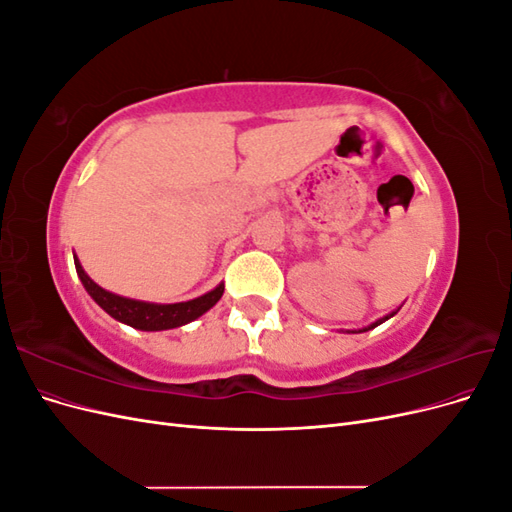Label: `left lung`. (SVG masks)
<instances>
[{"instance_id":"obj_1","label":"left lung","mask_w":512,"mask_h":512,"mask_svg":"<svg viewBox=\"0 0 512 512\" xmlns=\"http://www.w3.org/2000/svg\"><path fill=\"white\" fill-rule=\"evenodd\" d=\"M395 314H397V312H393V314H389V316H384V318H380L378 322H374V324H371V327H367V329H363V331H369V329H374V327H378V324H382L384 320H389V318H391V316H395Z\"/></svg>"}]
</instances>
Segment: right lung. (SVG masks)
Wrapping results in <instances>:
<instances>
[{"instance_id":"add662e5","label":"right lung","mask_w":512,"mask_h":512,"mask_svg":"<svg viewBox=\"0 0 512 512\" xmlns=\"http://www.w3.org/2000/svg\"><path fill=\"white\" fill-rule=\"evenodd\" d=\"M74 265L85 290L91 294V299H94L106 314H111L115 320L126 322L130 327L141 329V331H162V329H175V327H181V324H188L198 316H203L207 309H211L222 299L224 294V284H220L215 290L203 294V297H198L194 301L173 303V305L143 303V301L117 297L113 292H106L96 282L89 280V275L83 271L79 260H74Z\"/></svg>"}]
</instances>
